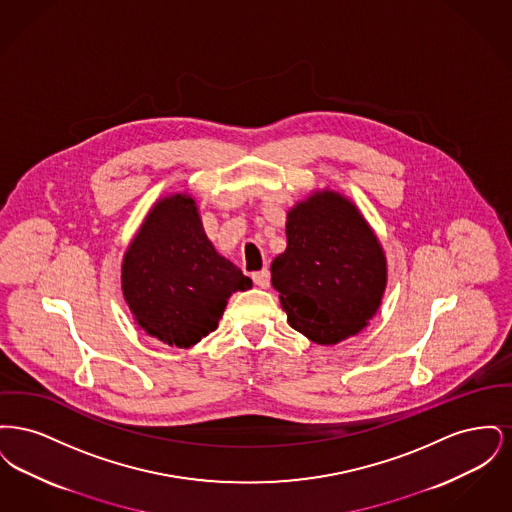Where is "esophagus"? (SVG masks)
Wrapping results in <instances>:
<instances>
[{"label":"esophagus","mask_w":512,"mask_h":512,"mask_svg":"<svg viewBox=\"0 0 512 512\" xmlns=\"http://www.w3.org/2000/svg\"><path fill=\"white\" fill-rule=\"evenodd\" d=\"M251 278H253V282H255L259 288H268V286H270V272H268V268H263V270H259V272H253Z\"/></svg>","instance_id":"1"}]
</instances>
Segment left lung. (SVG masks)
Listing matches in <instances>:
<instances>
[{
    "label": "left lung",
    "instance_id": "obj_1",
    "mask_svg": "<svg viewBox=\"0 0 512 512\" xmlns=\"http://www.w3.org/2000/svg\"><path fill=\"white\" fill-rule=\"evenodd\" d=\"M286 236L270 274L290 326L322 345L361 332L386 290V257L357 207L311 195L288 213Z\"/></svg>",
    "mask_w": 512,
    "mask_h": 512
}]
</instances>
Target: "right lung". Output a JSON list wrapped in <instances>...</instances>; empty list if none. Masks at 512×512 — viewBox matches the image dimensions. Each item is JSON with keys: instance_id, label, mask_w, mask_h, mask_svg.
<instances>
[{"instance_id": "right-lung-1", "label": "right lung", "mask_w": 512, "mask_h": 512, "mask_svg": "<svg viewBox=\"0 0 512 512\" xmlns=\"http://www.w3.org/2000/svg\"><path fill=\"white\" fill-rule=\"evenodd\" d=\"M249 288L251 280L205 236L188 195L161 199L122 261V293L136 322L182 349L217 330L228 297Z\"/></svg>"}]
</instances>
